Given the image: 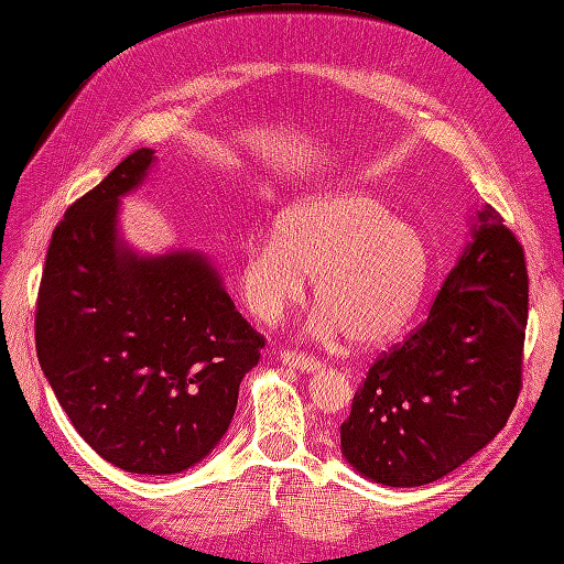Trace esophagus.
<instances>
[{
  "mask_svg": "<svg viewBox=\"0 0 564 564\" xmlns=\"http://www.w3.org/2000/svg\"><path fill=\"white\" fill-rule=\"evenodd\" d=\"M281 362L293 367V369H302V371H316L319 369V362H316L314 357L305 355V352H297V350H281Z\"/></svg>",
  "mask_w": 564,
  "mask_h": 564,
  "instance_id": "1",
  "label": "esophagus"
}]
</instances>
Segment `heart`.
<instances>
[{
    "instance_id": "b5f03b06",
    "label": "heart",
    "mask_w": 564,
    "mask_h": 564,
    "mask_svg": "<svg viewBox=\"0 0 564 564\" xmlns=\"http://www.w3.org/2000/svg\"><path fill=\"white\" fill-rule=\"evenodd\" d=\"M426 267L420 230L391 216L379 197L334 191L285 209L273 240L245 250L240 288L252 314L273 322L305 295V279H314V300L324 310L319 330H343L371 348L408 326Z\"/></svg>"
}]
</instances>
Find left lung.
Here are the masks:
<instances>
[{
	"label": "left lung",
	"mask_w": 564,
	"mask_h": 564,
	"mask_svg": "<svg viewBox=\"0 0 564 564\" xmlns=\"http://www.w3.org/2000/svg\"><path fill=\"white\" fill-rule=\"evenodd\" d=\"M471 238L426 322L369 367L340 424L345 459L377 484L424 486L465 465L522 391L524 248L490 205Z\"/></svg>",
	"instance_id": "1"
}]
</instances>
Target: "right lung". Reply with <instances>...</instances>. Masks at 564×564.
<instances>
[{
    "instance_id": "obj_1",
    "label": "right lung",
    "mask_w": 564,
    "mask_h": 564,
    "mask_svg": "<svg viewBox=\"0 0 564 564\" xmlns=\"http://www.w3.org/2000/svg\"><path fill=\"white\" fill-rule=\"evenodd\" d=\"M154 162L128 154L56 224L42 269L40 367L93 451L133 474H178L224 438L264 336L197 252L138 257L119 197Z\"/></svg>"
}]
</instances>
